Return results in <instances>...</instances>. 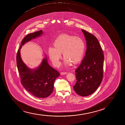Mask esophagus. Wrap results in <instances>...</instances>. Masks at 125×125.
<instances>
[{
  "instance_id": "esophagus-1",
  "label": "esophagus",
  "mask_w": 125,
  "mask_h": 125,
  "mask_svg": "<svg viewBox=\"0 0 125 125\" xmlns=\"http://www.w3.org/2000/svg\"><path fill=\"white\" fill-rule=\"evenodd\" d=\"M67 74V72H61L60 73L61 75H66Z\"/></svg>"
}]
</instances>
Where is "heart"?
<instances>
[{
  "label": "heart",
  "mask_w": 125,
  "mask_h": 125,
  "mask_svg": "<svg viewBox=\"0 0 125 125\" xmlns=\"http://www.w3.org/2000/svg\"><path fill=\"white\" fill-rule=\"evenodd\" d=\"M53 47H49L48 55L54 65L58 66L62 58V53L65 58L64 64L70 66L72 63L77 65L83 59L85 43L83 39L70 34H62L56 38Z\"/></svg>",
  "instance_id": "b5f03b06"
}]
</instances>
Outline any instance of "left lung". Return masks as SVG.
Masks as SVG:
<instances>
[{
  "instance_id": "8db88e82",
  "label": "left lung",
  "mask_w": 125,
  "mask_h": 125,
  "mask_svg": "<svg viewBox=\"0 0 125 125\" xmlns=\"http://www.w3.org/2000/svg\"><path fill=\"white\" fill-rule=\"evenodd\" d=\"M82 31L87 49L83 60L75 71L77 81L73 88L79 95L87 96L95 92L102 82L104 57L97 38L85 30Z\"/></svg>"
}]
</instances>
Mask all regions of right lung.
<instances>
[{
  "label": "right lung",
  "instance_id": "1",
  "mask_svg": "<svg viewBox=\"0 0 125 125\" xmlns=\"http://www.w3.org/2000/svg\"><path fill=\"white\" fill-rule=\"evenodd\" d=\"M41 30L27 34L24 38L17 55V65L23 87L34 96L39 98H47L53 92L55 80L60 73L51 67L48 62L47 55L37 68L31 69L22 60L20 50L25 43L42 35Z\"/></svg>",
  "mask_w": 125,
  "mask_h": 125
}]
</instances>
